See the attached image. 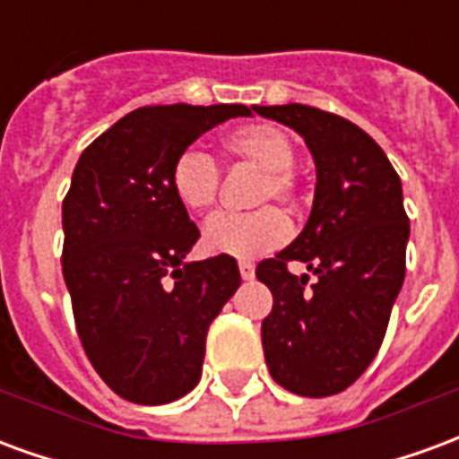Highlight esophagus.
<instances>
[{"label": "esophagus", "instance_id": "1", "mask_svg": "<svg viewBox=\"0 0 459 459\" xmlns=\"http://www.w3.org/2000/svg\"><path fill=\"white\" fill-rule=\"evenodd\" d=\"M238 270H240V278L243 280H253V275H255V265H253L250 260H240Z\"/></svg>", "mask_w": 459, "mask_h": 459}]
</instances>
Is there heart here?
Here are the masks:
<instances>
[{"label": "heart", "mask_w": 459, "mask_h": 459, "mask_svg": "<svg viewBox=\"0 0 459 459\" xmlns=\"http://www.w3.org/2000/svg\"><path fill=\"white\" fill-rule=\"evenodd\" d=\"M221 150L229 160L258 169L250 194V204L258 209L213 216L204 230L206 248L233 258H250L282 246L290 238L288 219L275 206L260 204L280 201L282 206H298L302 199L295 140L273 122H253L229 132L221 142ZM169 184L184 209L191 213H209L219 201V164L206 152L184 150L171 164Z\"/></svg>", "instance_id": "1"}]
</instances>
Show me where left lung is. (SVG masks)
I'll return each instance as SVG.
<instances>
[{"mask_svg": "<svg viewBox=\"0 0 459 459\" xmlns=\"http://www.w3.org/2000/svg\"><path fill=\"white\" fill-rule=\"evenodd\" d=\"M253 110L298 130L317 164L307 226L255 268L273 292L260 327L265 364L292 394H342L378 354L403 285L411 223L401 179L384 150L342 115L299 103ZM292 259L316 273L312 283L289 273Z\"/></svg>", "mask_w": 459, "mask_h": 459, "instance_id": "left-lung-1", "label": "left lung"}]
</instances>
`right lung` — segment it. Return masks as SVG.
I'll use <instances>...</instances> for the list:
<instances>
[{
	"mask_svg": "<svg viewBox=\"0 0 459 459\" xmlns=\"http://www.w3.org/2000/svg\"><path fill=\"white\" fill-rule=\"evenodd\" d=\"M246 105H144L93 140L64 199V265L75 332L115 394L171 403L199 384L206 334L238 290L230 255L184 263L201 238L171 191V164Z\"/></svg>",
	"mask_w": 459,
	"mask_h": 459,
	"instance_id": "add662e5",
	"label": "right lung"
}]
</instances>
